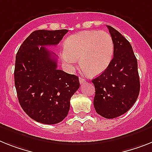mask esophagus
<instances>
[{
    "mask_svg": "<svg viewBox=\"0 0 152 152\" xmlns=\"http://www.w3.org/2000/svg\"><path fill=\"white\" fill-rule=\"evenodd\" d=\"M79 80H80V84H83V83H86L85 80H84L83 78H82V77H80Z\"/></svg>",
    "mask_w": 152,
    "mask_h": 152,
    "instance_id": "34e87169",
    "label": "esophagus"
}]
</instances>
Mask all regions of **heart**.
Returning <instances> with one entry per match:
<instances>
[{"label":"heart","mask_w":152,"mask_h":152,"mask_svg":"<svg viewBox=\"0 0 152 152\" xmlns=\"http://www.w3.org/2000/svg\"><path fill=\"white\" fill-rule=\"evenodd\" d=\"M114 44L111 35L104 31H83L69 36L65 42L62 58L72 69L78 62L86 72L98 75L107 68L112 60Z\"/></svg>","instance_id":"b5f03b06"}]
</instances>
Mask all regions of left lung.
<instances>
[{"mask_svg":"<svg viewBox=\"0 0 152 152\" xmlns=\"http://www.w3.org/2000/svg\"><path fill=\"white\" fill-rule=\"evenodd\" d=\"M114 44L113 58L96 78L94 105L102 117L112 119L128 111L140 92L137 61L131 45L113 27L107 25Z\"/></svg>","mask_w":152,"mask_h":152,"instance_id":"8db88e82","label":"left lung"}]
</instances>
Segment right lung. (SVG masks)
<instances>
[{
	"label": "right lung",
	"mask_w": 152,
	"mask_h": 152,
	"mask_svg": "<svg viewBox=\"0 0 152 152\" xmlns=\"http://www.w3.org/2000/svg\"><path fill=\"white\" fill-rule=\"evenodd\" d=\"M68 30H37L21 44L15 58V85L19 104L34 121L61 122L68 115L71 96L80 88L79 77L57 69L56 45Z\"/></svg>",
	"instance_id": "right-lung-1"
}]
</instances>
